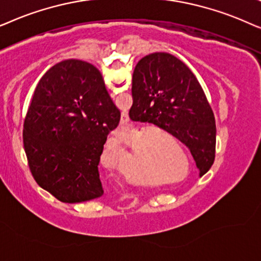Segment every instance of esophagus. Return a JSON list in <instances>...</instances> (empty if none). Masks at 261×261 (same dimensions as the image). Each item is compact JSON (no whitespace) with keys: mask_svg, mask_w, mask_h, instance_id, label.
Here are the masks:
<instances>
[{"mask_svg":"<svg viewBox=\"0 0 261 261\" xmlns=\"http://www.w3.org/2000/svg\"><path fill=\"white\" fill-rule=\"evenodd\" d=\"M127 121H128V116H127V114H126V113L121 114V124L126 125Z\"/></svg>","mask_w":261,"mask_h":261,"instance_id":"1","label":"esophagus"}]
</instances>
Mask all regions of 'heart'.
Segmentation results:
<instances>
[{
  "label": "heart",
  "instance_id": "heart-1",
  "mask_svg": "<svg viewBox=\"0 0 261 261\" xmlns=\"http://www.w3.org/2000/svg\"><path fill=\"white\" fill-rule=\"evenodd\" d=\"M145 128L144 127H137V128H134L133 131H130V133L125 134L124 135V138L126 140L127 143H134V142H136L137 140H139L141 138V140H140V143L138 144H142L143 142H145L148 140V134H145ZM125 176H126L127 180H131V181H137V180H142L140 178V175H138V173L135 171V169H131L128 168L126 173H125Z\"/></svg>",
  "mask_w": 261,
  "mask_h": 261
}]
</instances>
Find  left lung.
<instances>
[{
  "instance_id": "1",
  "label": "left lung",
  "mask_w": 261,
  "mask_h": 261,
  "mask_svg": "<svg viewBox=\"0 0 261 261\" xmlns=\"http://www.w3.org/2000/svg\"><path fill=\"white\" fill-rule=\"evenodd\" d=\"M131 120L151 123L190 149L200 176L216 151V121L204 90L189 67L167 52L138 62L133 75Z\"/></svg>"
}]
</instances>
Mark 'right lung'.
I'll list each match as a JSON object with an SVG mask.
<instances>
[{"label": "right lung", "mask_w": 261, "mask_h": 261, "mask_svg": "<svg viewBox=\"0 0 261 261\" xmlns=\"http://www.w3.org/2000/svg\"><path fill=\"white\" fill-rule=\"evenodd\" d=\"M119 120L94 65L67 60L51 67L23 123V149L38 185L63 203L101 197L100 156Z\"/></svg>", "instance_id": "obj_1"}]
</instances>
